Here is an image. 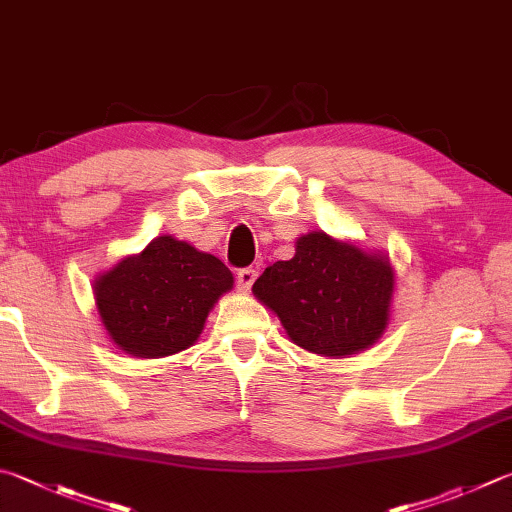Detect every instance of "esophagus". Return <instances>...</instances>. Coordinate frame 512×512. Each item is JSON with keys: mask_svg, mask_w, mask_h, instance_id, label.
<instances>
[{"mask_svg": "<svg viewBox=\"0 0 512 512\" xmlns=\"http://www.w3.org/2000/svg\"><path fill=\"white\" fill-rule=\"evenodd\" d=\"M255 280H257L255 268H241V271L237 273V288L241 293H248Z\"/></svg>", "mask_w": 512, "mask_h": 512, "instance_id": "1", "label": "esophagus"}]
</instances>
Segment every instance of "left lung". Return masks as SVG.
Instances as JSON below:
<instances>
[{
    "label": "left lung",
    "mask_w": 512,
    "mask_h": 512,
    "mask_svg": "<svg viewBox=\"0 0 512 512\" xmlns=\"http://www.w3.org/2000/svg\"><path fill=\"white\" fill-rule=\"evenodd\" d=\"M394 284L389 255L313 230L297 237L288 262L259 275L253 295L280 318L293 345L345 358L385 333Z\"/></svg>",
    "instance_id": "left-lung-1"
}]
</instances>
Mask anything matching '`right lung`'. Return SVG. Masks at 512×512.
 Returning <instances> with one entry per match:
<instances>
[{"mask_svg": "<svg viewBox=\"0 0 512 512\" xmlns=\"http://www.w3.org/2000/svg\"><path fill=\"white\" fill-rule=\"evenodd\" d=\"M235 277L226 264L172 235L152 239L94 282L109 340L134 358H165L199 340L208 313Z\"/></svg>", "mask_w": 512, "mask_h": 512, "instance_id": "1", "label": "right lung"}]
</instances>
